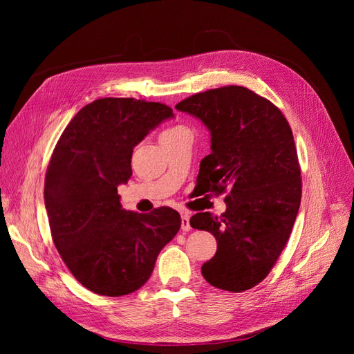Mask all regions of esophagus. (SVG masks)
Instances as JSON below:
<instances>
[{"label": "esophagus", "instance_id": "1", "mask_svg": "<svg viewBox=\"0 0 354 354\" xmlns=\"http://www.w3.org/2000/svg\"><path fill=\"white\" fill-rule=\"evenodd\" d=\"M181 230L183 232H189L190 230V223H189V212L187 211H181Z\"/></svg>", "mask_w": 354, "mask_h": 354}]
</instances>
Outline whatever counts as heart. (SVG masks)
Returning a JSON list of instances; mask_svg holds the SVG:
<instances>
[{"mask_svg": "<svg viewBox=\"0 0 354 354\" xmlns=\"http://www.w3.org/2000/svg\"><path fill=\"white\" fill-rule=\"evenodd\" d=\"M183 131H189V130L183 125H177V127L169 128V130H167L164 134H177V133H183Z\"/></svg>", "mask_w": 354, "mask_h": 354, "instance_id": "b5f03b06", "label": "heart"}]
</instances>
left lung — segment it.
I'll return each instance as SVG.
<instances>
[{"mask_svg": "<svg viewBox=\"0 0 354 354\" xmlns=\"http://www.w3.org/2000/svg\"><path fill=\"white\" fill-rule=\"evenodd\" d=\"M176 109L196 116L211 134L212 152L201 160L196 185L216 195L227 192L221 216L190 218L192 227L217 241L202 276L224 291H246L279 259L301 202L291 127L272 102L239 85L194 94Z\"/></svg>", "mask_w": 354, "mask_h": 354, "instance_id": "left-lung-1", "label": "left lung"}]
</instances>
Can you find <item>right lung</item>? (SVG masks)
Here are the masks:
<instances>
[{"mask_svg": "<svg viewBox=\"0 0 354 354\" xmlns=\"http://www.w3.org/2000/svg\"><path fill=\"white\" fill-rule=\"evenodd\" d=\"M167 104L124 97L88 103L62 133L47 167L44 201L53 242L90 291L121 297L151 277L180 214L125 211L118 186L130 180L133 149L168 118Z\"/></svg>", "mask_w": 354, "mask_h": 354, "instance_id": "1", "label": "right lung"}]
</instances>
